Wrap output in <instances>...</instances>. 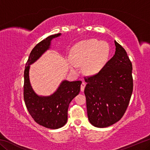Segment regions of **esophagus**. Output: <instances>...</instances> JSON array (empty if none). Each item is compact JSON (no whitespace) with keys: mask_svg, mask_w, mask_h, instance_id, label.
<instances>
[{"mask_svg":"<svg viewBox=\"0 0 150 150\" xmlns=\"http://www.w3.org/2000/svg\"><path fill=\"white\" fill-rule=\"evenodd\" d=\"M85 85H86V83L85 82H83L82 84H81V91H82V92H83V91H84Z\"/></svg>","mask_w":150,"mask_h":150,"instance_id":"esophagus-1","label":"esophagus"}]
</instances>
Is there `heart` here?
Returning a JSON list of instances; mask_svg holds the SVG:
<instances>
[{"instance_id": "heart-1", "label": "heart", "mask_w": 150, "mask_h": 150, "mask_svg": "<svg viewBox=\"0 0 150 150\" xmlns=\"http://www.w3.org/2000/svg\"><path fill=\"white\" fill-rule=\"evenodd\" d=\"M110 47L106 42L91 39L79 42L73 47L71 57H68L70 69L76 71L77 65H83V71L87 75L98 73L106 64Z\"/></svg>"}]
</instances>
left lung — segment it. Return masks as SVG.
Segmentation results:
<instances>
[{
	"instance_id": "1",
	"label": "left lung",
	"mask_w": 150,
	"mask_h": 150,
	"mask_svg": "<svg viewBox=\"0 0 150 150\" xmlns=\"http://www.w3.org/2000/svg\"><path fill=\"white\" fill-rule=\"evenodd\" d=\"M114 56L97 74L85 79L88 120L97 128L112 125L122 117L133 91L132 65L125 50L115 40Z\"/></svg>"
}]
</instances>
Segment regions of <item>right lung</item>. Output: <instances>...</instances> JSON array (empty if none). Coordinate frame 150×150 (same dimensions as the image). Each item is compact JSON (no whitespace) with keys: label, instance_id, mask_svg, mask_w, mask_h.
Listing matches in <instances>:
<instances>
[{"label":"right lung","instance_id":"add662e5","mask_svg":"<svg viewBox=\"0 0 150 150\" xmlns=\"http://www.w3.org/2000/svg\"><path fill=\"white\" fill-rule=\"evenodd\" d=\"M61 33L51 35L33 48L24 70V98L30 115L35 122L47 128L57 129L67 123L69 103L80 92L81 81L63 80L55 92L49 96H40L35 93L30 81V65L50 50L51 42Z\"/></svg>","mask_w":150,"mask_h":150}]
</instances>
